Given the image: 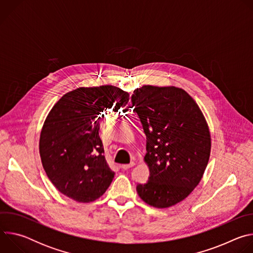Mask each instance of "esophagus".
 I'll use <instances>...</instances> for the list:
<instances>
[{"instance_id": "obj_1", "label": "esophagus", "mask_w": 253, "mask_h": 253, "mask_svg": "<svg viewBox=\"0 0 253 253\" xmlns=\"http://www.w3.org/2000/svg\"><path fill=\"white\" fill-rule=\"evenodd\" d=\"M134 165H135V162H131L130 164H123V165H121V168H122L123 170H127V169L133 167Z\"/></svg>"}]
</instances>
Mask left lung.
<instances>
[{
    "label": "left lung",
    "mask_w": 253,
    "mask_h": 253,
    "mask_svg": "<svg viewBox=\"0 0 253 253\" xmlns=\"http://www.w3.org/2000/svg\"><path fill=\"white\" fill-rule=\"evenodd\" d=\"M131 101L146 134L144 161L150 171L137 193L153 207L173 206L193 191L204 174L211 149L207 122L181 88L145 85L134 90Z\"/></svg>",
    "instance_id": "obj_1"
}]
</instances>
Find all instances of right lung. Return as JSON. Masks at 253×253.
<instances>
[{"label":"right lung","instance_id":"right-lung-1","mask_svg":"<svg viewBox=\"0 0 253 253\" xmlns=\"http://www.w3.org/2000/svg\"><path fill=\"white\" fill-rule=\"evenodd\" d=\"M129 94L118 87H81L66 93L43 125L39 149L54 186L78 202H92L110 186L115 173L104 156L99 120L107 109L118 111Z\"/></svg>","mask_w":253,"mask_h":253}]
</instances>
